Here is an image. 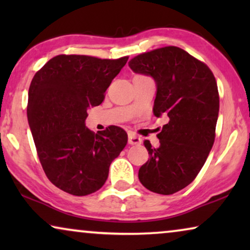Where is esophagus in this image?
<instances>
[{"instance_id": "34e87169", "label": "esophagus", "mask_w": 250, "mask_h": 250, "mask_svg": "<svg viewBox=\"0 0 250 250\" xmlns=\"http://www.w3.org/2000/svg\"><path fill=\"white\" fill-rule=\"evenodd\" d=\"M142 143V139L140 138V136H136L135 134H133V133H129L128 134V145H135V146H139Z\"/></svg>"}]
</instances>
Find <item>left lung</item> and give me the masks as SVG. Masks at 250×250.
Returning a JSON list of instances; mask_svg holds the SVG:
<instances>
[{
	"mask_svg": "<svg viewBox=\"0 0 250 250\" xmlns=\"http://www.w3.org/2000/svg\"><path fill=\"white\" fill-rule=\"evenodd\" d=\"M128 66L155 80L153 114L168 119L157 134L158 148L145 141L150 159L140 167L139 180L152 192L173 194L196 179L214 145L220 110L216 80L206 64L176 46L139 54Z\"/></svg>",
	"mask_w": 250,
	"mask_h": 250,
	"instance_id": "obj_1",
	"label": "left lung"
}]
</instances>
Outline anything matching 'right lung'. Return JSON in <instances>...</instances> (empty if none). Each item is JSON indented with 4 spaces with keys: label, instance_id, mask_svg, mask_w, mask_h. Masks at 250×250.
<instances>
[{
    "label": "right lung",
    "instance_id": "right-lung-1",
    "mask_svg": "<svg viewBox=\"0 0 250 250\" xmlns=\"http://www.w3.org/2000/svg\"><path fill=\"white\" fill-rule=\"evenodd\" d=\"M127 60L60 54L30 83L27 117L37 155L47 179L64 192L86 196L98 191L127 143L118 126L97 134L85 126L87 109L102 104Z\"/></svg>",
    "mask_w": 250,
    "mask_h": 250
}]
</instances>
